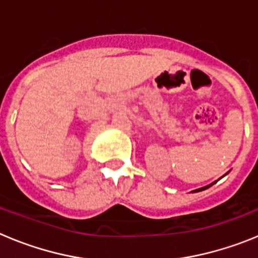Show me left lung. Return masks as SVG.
<instances>
[{
    "mask_svg": "<svg viewBox=\"0 0 258 258\" xmlns=\"http://www.w3.org/2000/svg\"><path fill=\"white\" fill-rule=\"evenodd\" d=\"M213 184V183H212ZM212 184H208V186H206V187H202V188H199V190H195V191H192V192H198V191H202V190H206V188H208V187H211Z\"/></svg>",
    "mask_w": 258,
    "mask_h": 258,
    "instance_id": "1",
    "label": "left lung"
}]
</instances>
